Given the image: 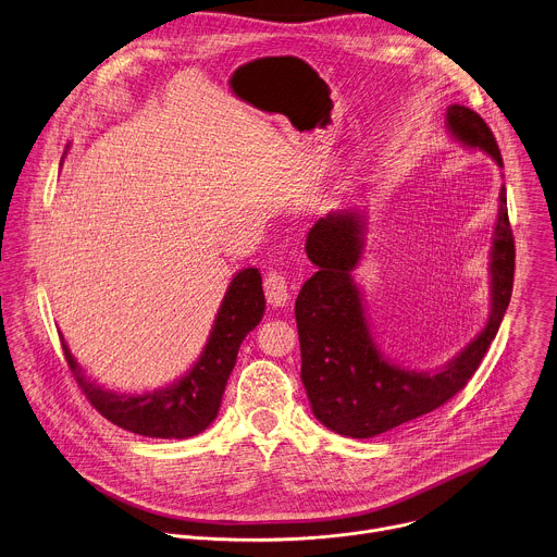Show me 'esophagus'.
<instances>
[{"mask_svg": "<svg viewBox=\"0 0 557 557\" xmlns=\"http://www.w3.org/2000/svg\"><path fill=\"white\" fill-rule=\"evenodd\" d=\"M264 295L271 306H275V308L286 306L290 299V288H288L286 275L280 271H269L264 277Z\"/></svg>", "mask_w": 557, "mask_h": 557, "instance_id": "34e87169", "label": "esophagus"}]
</instances>
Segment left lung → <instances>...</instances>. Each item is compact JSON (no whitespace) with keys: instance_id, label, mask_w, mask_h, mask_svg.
I'll return each mask as SVG.
<instances>
[{"instance_id":"8db88e82","label":"left lung","mask_w":557,"mask_h":557,"mask_svg":"<svg viewBox=\"0 0 557 557\" xmlns=\"http://www.w3.org/2000/svg\"><path fill=\"white\" fill-rule=\"evenodd\" d=\"M457 141L487 152L500 168V150L483 117L461 104L446 109ZM358 212H330L308 232L306 253L319 271L301 286L295 319L301 347V383L314 418L330 431L367 440L422 418L459 394L494 341L513 286L516 249L505 185L490 251L492 312L470 341L437 372H416L387 360L367 325L362 297L351 277L362 253Z\"/></svg>"}]
</instances>
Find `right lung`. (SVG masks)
Masks as SVG:
<instances>
[{
  "label": "right lung",
  "mask_w": 557,
  "mask_h": 557,
  "mask_svg": "<svg viewBox=\"0 0 557 557\" xmlns=\"http://www.w3.org/2000/svg\"><path fill=\"white\" fill-rule=\"evenodd\" d=\"M264 304L260 271L249 267L236 273L195 367L174 385L141 396L109 392L91 383L67 343L63 338L61 343L72 376L100 416L135 435L185 440L199 435L216 420L240 343L260 323Z\"/></svg>",
  "instance_id": "right-lung-1"
}]
</instances>
